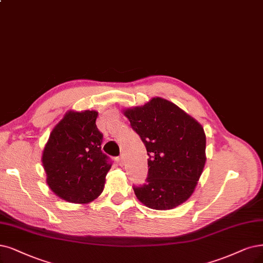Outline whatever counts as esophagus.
I'll return each instance as SVG.
<instances>
[{"label": "esophagus", "instance_id": "1", "mask_svg": "<svg viewBox=\"0 0 263 263\" xmlns=\"http://www.w3.org/2000/svg\"><path fill=\"white\" fill-rule=\"evenodd\" d=\"M118 163L120 164V166H123V164H124V159H123L122 155H120L119 158H118Z\"/></svg>", "mask_w": 263, "mask_h": 263}]
</instances>
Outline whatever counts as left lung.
<instances>
[{"label": "left lung", "instance_id": "left-lung-1", "mask_svg": "<svg viewBox=\"0 0 263 263\" xmlns=\"http://www.w3.org/2000/svg\"><path fill=\"white\" fill-rule=\"evenodd\" d=\"M124 116L149 157L146 183L133 186L138 199L156 210L181 205L191 197L205 167L202 126L176 104L160 97L126 109Z\"/></svg>", "mask_w": 263, "mask_h": 263}]
</instances>
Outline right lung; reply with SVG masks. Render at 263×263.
I'll return each mask as SVG.
<instances>
[{
    "mask_svg": "<svg viewBox=\"0 0 263 263\" xmlns=\"http://www.w3.org/2000/svg\"><path fill=\"white\" fill-rule=\"evenodd\" d=\"M97 111H68L53 129L42 162L50 189L69 202L86 203L101 195L112 161L102 152Z\"/></svg>",
    "mask_w": 263,
    "mask_h": 263,
    "instance_id": "obj_1",
    "label": "right lung"
}]
</instances>
